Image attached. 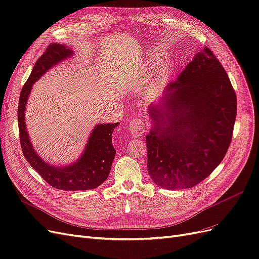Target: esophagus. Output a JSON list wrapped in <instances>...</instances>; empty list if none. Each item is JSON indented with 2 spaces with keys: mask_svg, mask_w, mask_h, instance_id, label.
<instances>
[{
  "mask_svg": "<svg viewBox=\"0 0 259 259\" xmlns=\"http://www.w3.org/2000/svg\"><path fill=\"white\" fill-rule=\"evenodd\" d=\"M130 132L134 133V134H142L145 130V121L142 117H135L132 119L130 122Z\"/></svg>",
  "mask_w": 259,
  "mask_h": 259,
  "instance_id": "obj_1",
  "label": "esophagus"
}]
</instances>
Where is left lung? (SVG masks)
Here are the masks:
<instances>
[{
    "label": "left lung",
    "instance_id": "left-lung-1",
    "mask_svg": "<svg viewBox=\"0 0 259 259\" xmlns=\"http://www.w3.org/2000/svg\"><path fill=\"white\" fill-rule=\"evenodd\" d=\"M165 93L164 110L149 109L156 126L146 137L148 173L165 189L191 188L225 158L233 135L237 95L207 46Z\"/></svg>",
    "mask_w": 259,
    "mask_h": 259
}]
</instances>
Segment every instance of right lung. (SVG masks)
Here are the masks:
<instances>
[{
    "instance_id": "right-lung-1",
    "label": "right lung",
    "mask_w": 259,
    "mask_h": 259,
    "mask_svg": "<svg viewBox=\"0 0 259 259\" xmlns=\"http://www.w3.org/2000/svg\"><path fill=\"white\" fill-rule=\"evenodd\" d=\"M72 51L65 45L52 43L38 58L32 72L20 92L18 103V127L22 153L26 160L46 183L66 191L89 190L104 184L110 173L115 150L112 146L114 124H99L93 131L82 158L73 165L55 167L45 163L33 150L25 124V108L32 84L57 62L69 57Z\"/></svg>"
}]
</instances>
